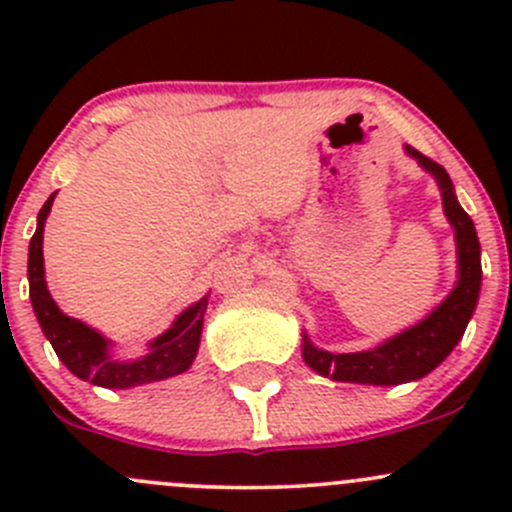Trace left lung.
Wrapping results in <instances>:
<instances>
[{"label": "left lung", "instance_id": "1", "mask_svg": "<svg viewBox=\"0 0 512 512\" xmlns=\"http://www.w3.org/2000/svg\"><path fill=\"white\" fill-rule=\"evenodd\" d=\"M406 153L414 156L421 168L436 178L441 188L443 210L448 223L456 230L458 245V282L453 292L428 314L423 322L414 324L406 332L396 334L394 339L369 352L354 354H332L317 349L309 342L307 332L302 337V356L317 374L329 376L334 381H352V384H374V386H396L406 381L423 379L431 374L448 354L461 342L478 304L480 292V242L473 227L471 215L458 205L453 183L446 168L436 160L426 158L416 148L406 146Z\"/></svg>", "mask_w": 512, "mask_h": 512}]
</instances>
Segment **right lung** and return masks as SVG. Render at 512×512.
Listing matches in <instances>:
<instances>
[{"label": "right lung", "mask_w": 512, "mask_h": 512, "mask_svg": "<svg viewBox=\"0 0 512 512\" xmlns=\"http://www.w3.org/2000/svg\"><path fill=\"white\" fill-rule=\"evenodd\" d=\"M54 195L39 210L36 220V232L29 242V297L36 319L41 324V332L54 347L56 356L64 361L66 369L79 379L91 381V384L103 386V389H131V386L153 384V381L170 379L190 369L195 354L200 347V332H203V317L208 309V297L195 302L193 307L185 309L173 327L160 334L156 342L143 359L136 361H118L108 354V342L91 329L89 324L71 319L56 307L51 299L44 280V223L49 215Z\"/></svg>", "instance_id": "add662e5"}]
</instances>
